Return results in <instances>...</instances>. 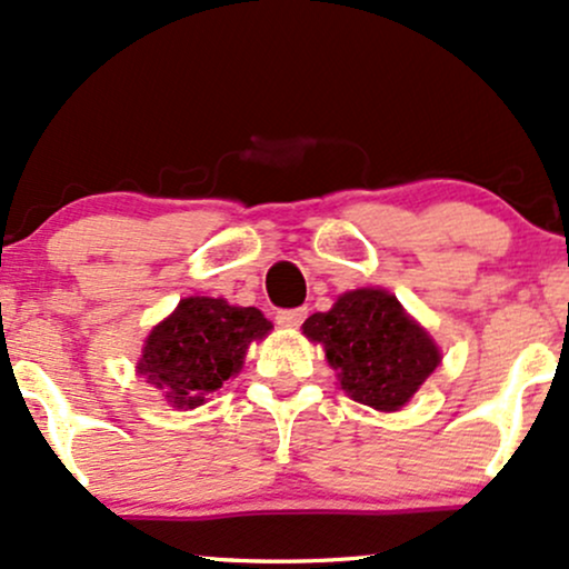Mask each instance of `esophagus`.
<instances>
[{
  "instance_id": "34e87169",
  "label": "esophagus",
  "mask_w": 569,
  "mask_h": 569,
  "mask_svg": "<svg viewBox=\"0 0 569 569\" xmlns=\"http://www.w3.org/2000/svg\"><path fill=\"white\" fill-rule=\"evenodd\" d=\"M305 318H307L305 307H297V310H278L276 323L283 326V329H297V326L302 323Z\"/></svg>"
}]
</instances>
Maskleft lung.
Masks as SVG:
<instances>
[{
  "label": "left lung",
  "mask_w": 569,
  "mask_h": 569,
  "mask_svg": "<svg viewBox=\"0 0 569 569\" xmlns=\"http://www.w3.org/2000/svg\"><path fill=\"white\" fill-rule=\"evenodd\" d=\"M310 342H321L326 361L352 401L377 411H398L441 363V352L393 293L345 291L329 312L302 323Z\"/></svg>",
  "instance_id": "obj_1"
}]
</instances>
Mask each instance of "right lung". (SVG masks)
<instances>
[{"mask_svg":"<svg viewBox=\"0 0 569 569\" xmlns=\"http://www.w3.org/2000/svg\"><path fill=\"white\" fill-rule=\"evenodd\" d=\"M257 307L227 299L187 297L147 337L139 375L176 409H194L243 367L248 345L270 335Z\"/></svg>","mask_w":569,"mask_h":569,"instance_id":"obj_1","label":"right lung"}]
</instances>
